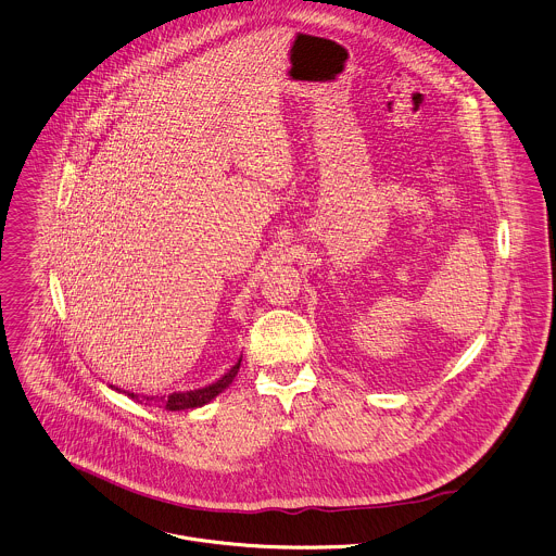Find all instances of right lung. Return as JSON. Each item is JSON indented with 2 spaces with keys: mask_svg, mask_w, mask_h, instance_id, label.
I'll return each mask as SVG.
<instances>
[{
  "mask_svg": "<svg viewBox=\"0 0 556 556\" xmlns=\"http://www.w3.org/2000/svg\"><path fill=\"white\" fill-rule=\"evenodd\" d=\"M240 362H242V359H238V364H236L229 372H225V377H220L216 383H212V386H207V388L192 390V392H173V394H168L166 399H162L164 409H168V412H184V409L203 407L205 403H210V401L216 399L223 390H227V388L231 386V381L236 379V375H238V370H240ZM116 390H118V388H116ZM127 396H131V399L138 401V396H134V394H127Z\"/></svg>",
  "mask_w": 556,
  "mask_h": 556,
  "instance_id": "1",
  "label": "right lung"
}]
</instances>
